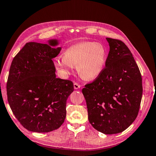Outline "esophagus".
Listing matches in <instances>:
<instances>
[{
    "mask_svg": "<svg viewBox=\"0 0 156 156\" xmlns=\"http://www.w3.org/2000/svg\"><path fill=\"white\" fill-rule=\"evenodd\" d=\"M80 88H81V85H80V84H78L76 83H74V88L77 90Z\"/></svg>",
    "mask_w": 156,
    "mask_h": 156,
    "instance_id": "1",
    "label": "esophagus"
}]
</instances>
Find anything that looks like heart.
<instances>
[{
	"mask_svg": "<svg viewBox=\"0 0 156 156\" xmlns=\"http://www.w3.org/2000/svg\"><path fill=\"white\" fill-rule=\"evenodd\" d=\"M107 60L105 46L98 42H81L65 51L64 55L54 59V66L62 76H67L76 66L79 75L85 80L97 78L104 69Z\"/></svg>",
	"mask_w": 156,
	"mask_h": 156,
	"instance_id": "heart-1",
	"label": "heart"
}]
</instances>
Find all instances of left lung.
I'll return each instance as SVG.
<instances>
[{
  "label": "left lung",
  "instance_id": "left-lung-1",
  "mask_svg": "<svg viewBox=\"0 0 156 156\" xmlns=\"http://www.w3.org/2000/svg\"><path fill=\"white\" fill-rule=\"evenodd\" d=\"M110 51L105 67L82 89L90 123L105 134L123 132L138 116L143 94L142 76L127 46L106 37Z\"/></svg>",
  "mask_w": 156,
  "mask_h": 156
}]
</instances>
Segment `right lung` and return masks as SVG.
Listing matches in <instances>:
<instances>
[{"label":"right lung","mask_w":156,"mask_h":156,"mask_svg":"<svg viewBox=\"0 0 156 156\" xmlns=\"http://www.w3.org/2000/svg\"><path fill=\"white\" fill-rule=\"evenodd\" d=\"M49 44L28 42L11 64L7 83V100L13 114L27 130L45 133L64 122L66 101L74 90L73 83L57 78L52 59L61 47L57 40Z\"/></svg>","instance_id":"obj_1"}]
</instances>
